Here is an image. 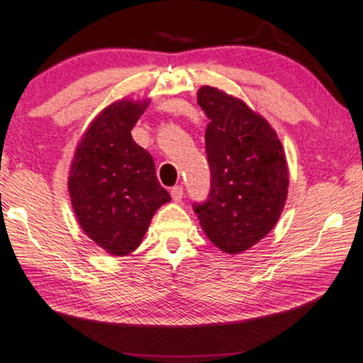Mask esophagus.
I'll use <instances>...</instances> for the list:
<instances>
[{
    "mask_svg": "<svg viewBox=\"0 0 363 363\" xmlns=\"http://www.w3.org/2000/svg\"><path fill=\"white\" fill-rule=\"evenodd\" d=\"M183 193H185V191H183V186H180V185H178V186H174V188L170 189V196H172V199H174L175 202L182 201V198H183Z\"/></svg>",
    "mask_w": 363,
    "mask_h": 363,
    "instance_id": "obj_1",
    "label": "esophagus"
}]
</instances>
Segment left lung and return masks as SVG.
<instances>
[{
    "instance_id": "left-lung-1",
    "label": "left lung",
    "mask_w": 363,
    "mask_h": 363,
    "mask_svg": "<svg viewBox=\"0 0 363 363\" xmlns=\"http://www.w3.org/2000/svg\"><path fill=\"white\" fill-rule=\"evenodd\" d=\"M198 104L208 118L211 191L193 208L220 250L240 253L263 239L281 217L289 188L285 155L271 125L242 100L204 86Z\"/></svg>"
}]
</instances>
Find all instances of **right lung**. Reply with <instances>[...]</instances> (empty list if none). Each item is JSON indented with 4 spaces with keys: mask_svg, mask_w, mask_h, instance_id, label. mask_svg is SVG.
<instances>
[{
    "mask_svg": "<svg viewBox=\"0 0 363 363\" xmlns=\"http://www.w3.org/2000/svg\"><path fill=\"white\" fill-rule=\"evenodd\" d=\"M148 101L121 100L105 108L78 145L68 189L76 218L95 244L116 257L142 242L152 215L170 201L155 161L130 130Z\"/></svg>",
    "mask_w": 363,
    "mask_h": 363,
    "instance_id": "add662e5",
    "label": "right lung"
}]
</instances>
